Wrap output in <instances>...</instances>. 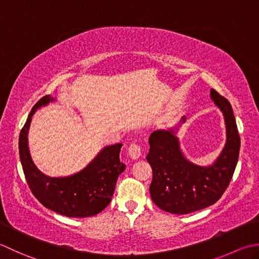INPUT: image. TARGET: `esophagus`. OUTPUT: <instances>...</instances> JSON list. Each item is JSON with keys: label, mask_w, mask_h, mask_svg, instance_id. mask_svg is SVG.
Masks as SVG:
<instances>
[{"label": "esophagus", "mask_w": 259, "mask_h": 259, "mask_svg": "<svg viewBox=\"0 0 259 259\" xmlns=\"http://www.w3.org/2000/svg\"><path fill=\"white\" fill-rule=\"evenodd\" d=\"M128 155L132 160H137L142 155V149L139 144H131L128 147Z\"/></svg>", "instance_id": "obj_1"}]
</instances>
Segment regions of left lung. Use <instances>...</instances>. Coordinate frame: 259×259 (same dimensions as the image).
<instances>
[{
	"mask_svg": "<svg viewBox=\"0 0 259 259\" xmlns=\"http://www.w3.org/2000/svg\"><path fill=\"white\" fill-rule=\"evenodd\" d=\"M210 98L224 115L226 143L209 165H198L183 154L178 132L186 116L173 127L157 130L149 139L146 156L153 170L151 198L157 207L174 214H186L217 202L228 188L238 162L240 137L230 103L211 89Z\"/></svg>",
	"mask_w": 259,
	"mask_h": 259,
	"instance_id": "1",
	"label": "left lung"
}]
</instances>
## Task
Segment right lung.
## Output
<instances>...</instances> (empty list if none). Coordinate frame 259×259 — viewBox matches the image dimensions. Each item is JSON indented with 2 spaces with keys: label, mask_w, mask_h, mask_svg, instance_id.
<instances>
[{
  "label": "right lung",
  "mask_w": 259,
  "mask_h": 259,
  "mask_svg": "<svg viewBox=\"0 0 259 259\" xmlns=\"http://www.w3.org/2000/svg\"><path fill=\"white\" fill-rule=\"evenodd\" d=\"M50 95L36 103L21 130L19 152L21 164L31 191L39 201L52 211L66 217L86 218L107 207L115 191L117 178L126 165L119 160L123 144L104 146L97 155L77 173L67 177H49L39 170L29 150L28 134L34 113L56 102Z\"/></svg>",
  "instance_id": "add662e5"
}]
</instances>
